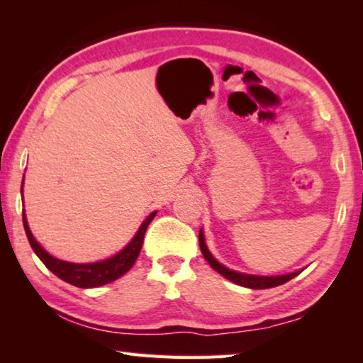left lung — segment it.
I'll use <instances>...</instances> for the list:
<instances>
[{
  "mask_svg": "<svg viewBox=\"0 0 363 363\" xmlns=\"http://www.w3.org/2000/svg\"><path fill=\"white\" fill-rule=\"evenodd\" d=\"M199 242H200V250L203 253L205 259L208 261V264L219 272L223 277H225L227 280L233 281V284L245 286V288H253V290H264V288H274L279 285L286 284L288 280H291L296 277V275L301 274V270H296V272H290L285 275H253V274H243V272H237V270H232L229 267H225L220 264L219 261H216L210 250H208L206 243H205V237H203V229H200L199 233Z\"/></svg>",
  "mask_w": 363,
  "mask_h": 363,
  "instance_id": "8db88e82",
  "label": "left lung"
}]
</instances>
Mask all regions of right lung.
<instances>
[{
    "label": "right lung",
    "mask_w": 363,
    "mask_h": 363,
    "mask_svg": "<svg viewBox=\"0 0 363 363\" xmlns=\"http://www.w3.org/2000/svg\"><path fill=\"white\" fill-rule=\"evenodd\" d=\"M22 189H23V182H22ZM155 214L157 211H153L147 216L144 223L140 224L136 235L131 238V242L128 243L120 253L113 255L112 257H108V259L88 262V264L62 261L49 255L48 251L35 240L33 233L28 227L26 213H22V216H23V227H26V233L30 242V247L33 248L35 255L40 257L41 262L45 264V266L51 270L54 275H57L60 280H64L70 285H75L78 288H96V286L107 285L110 281L120 279L121 275H125L128 270L133 267V264L136 262L138 256L140 253V248H143L147 227H149V224L152 223V219L155 218Z\"/></svg>",
    "instance_id": "1"
}]
</instances>
